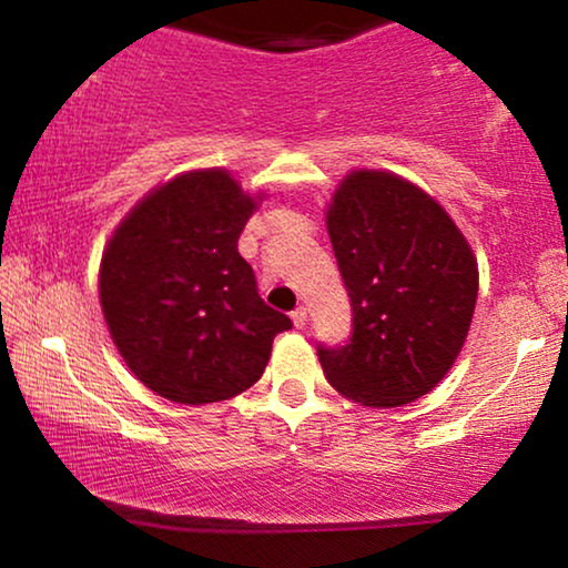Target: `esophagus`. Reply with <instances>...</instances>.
<instances>
[{
  "label": "esophagus",
  "mask_w": 568,
  "mask_h": 568,
  "mask_svg": "<svg viewBox=\"0 0 568 568\" xmlns=\"http://www.w3.org/2000/svg\"><path fill=\"white\" fill-rule=\"evenodd\" d=\"M292 321H294V325H297V328H305V323H307V307H305V305L294 307V310H292Z\"/></svg>",
  "instance_id": "34e87169"
}]
</instances>
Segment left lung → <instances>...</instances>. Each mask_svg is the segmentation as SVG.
Listing matches in <instances>:
<instances>
[{"label": "left lung", "mask_w": 568, "mask_h": 568, "mask_svg": "<svg viewBox=\"0 0 568 568\" xmlns=\"http://www.w3.org/2000/svg\"><path fill=\"white\" fill-rule=\"evenodd\" d=\"M328 235L354 317L346 344H317L325 377L372 408L422 398L468 336L478 297L468 243L432 196L375 170L341 183Z\"/></svg>", "instance_id": "8db88e82"}]
</instances>
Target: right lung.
<instances>
[{"instance_id":"add662e5","label":"right lung","mask_w":568,"mask_h":568,"mask_svg":"<svg viewBox=\"0 0 568 568\" xmlns=\"http://www.w3.org/2000/svg\"><path fill=\"white\" fill-rule=\"evenodd\" d=\"M253 209L224 170L185 173L136 204L105 247L100 305L113 344L162 398L201 406L243 393L292 328L237 253Z\"/></svg>"}]
</instances>
